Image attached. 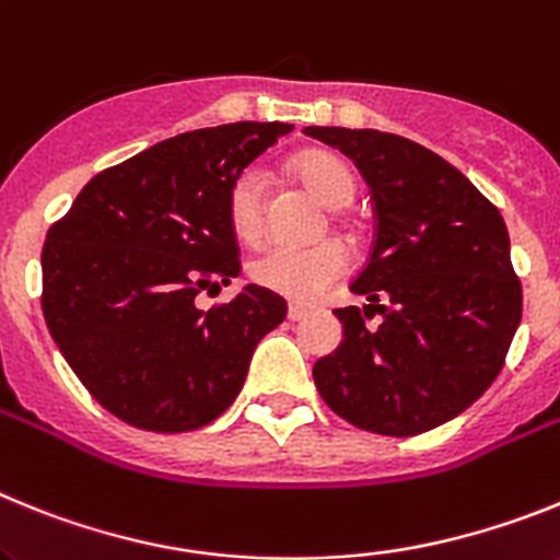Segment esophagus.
<instances>
[{"mask_svg": "<svg viewBox=\"0 0 560 560\" xmlns=\"http://www.w3.org/2000/svg\"><path fill=\"white\" fill-rule=\"evenodd\" d=\"M287 318L293 320V324H295V320H304V318H307V310L299 307V304H293V307L287 310Z\"/></svg>", "mask_w": 560, "mask_h": 560, "instance_id": "1", "label": "esophagus"}]
</instances>
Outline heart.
I'll use <instances>...</instances> for the list:
<instances>
[{
  "label": "heart",
  "mask_w": 560,
  "mask_h": 560,
  "mask_svg": "<svg viewBox=\"0 0 560 560\" xmlns=\"http://www.w3.org/2000/svg\"><path fill=\"white\" fill-rule=\"evenodd\" d=\"M293 172L320 206L347 208L354 199V177L338 154L304 152L293 160ZM228 222L242 242H256L265 231V177L259 168H245L228 191ZM349 270V253L340 242H320L315 247L270 245L247 265L259 287L295 304H313Z\"/></svg>",
  "instance_id": "1"
}]
</instances>
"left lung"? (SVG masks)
Returning <instances> with one entry per match:
<instances>
[{
    "label": "left lung",
    "mask_w": 560,
    "mask_h": 560,
    "mask_svg": "<svg viewBox=\"0 0 560 560\" xmlns=\"http://www.w3.org/2000/svg\"><path fill=\"white\" fill-rule=\"evenodd\" d=\"M354 160L372 188L374 242L335 310L343 340L313 366L335 415L386 436H415L462 415L502 372L522 281L499 208L448 160L400 135L307 126ZM381 312L377 328L365 318Z\"/></svg>",
    "instance_id": "obj_1"
}]
</instances>
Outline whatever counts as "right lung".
<instances>
[{
  "label": "right lung",
  "mask_w": 560,
  "mask_h": 560,
  "mask_svg": "<svg viewBox=\"0 0 560 560\" xmlns=\"http://www.w3.org/2000/svg\"><path fill=\"white\" fill-rule=\"evenodd\" d=\"M287 132L245 120L154 143L95 174L47 231V329L118 420L158 434L208 425L240 395L256 343L284 320L287 301L256 284L211 310L194 299L240 276L228 191Z\"/></svg>",
  "instance_id": "add662e5"
}]
</instances>
